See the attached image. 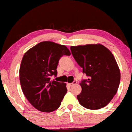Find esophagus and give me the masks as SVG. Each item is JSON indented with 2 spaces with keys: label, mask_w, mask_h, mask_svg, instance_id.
I'll return each instance as SVG.
<instances>
[{
  "label": "esophagus",
  "mask_w": 132,
  "mask_h": 132,
  "mask_svg": "<svg viewBox=\"0 0 132 132\" xmlns=\"http://www.w3.org/2000/svg\"><path fill=\"white\" fill-rule=\"evenodd\" d=\"M76 84H77V81H74L72 83L69 84V85H70V86H73L74 85H76Z\"/></svg>",
  "instance_id": "obj_1"
}]
</instances>
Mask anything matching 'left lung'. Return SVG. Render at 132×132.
Listing matches in <instances>:
<instances>
[{
	"mask_svg": "<svg viewBox=\"0 0 132 132\" xmlns=\"http://www.w3.org/2000/svg\"><path fill=\"white\" fill-rule=\"evenodd\" d=\"M74 58L88 77L80 84L82 91L77 95L81 106L98 110L111 102L118 90L121 74L113 54L100 44L71 46Z\"/></svg>",
	"mask_w": 132,
	"mask_h": 132,
	"instance_id": "obj_1",
	"label": "left lung"
}]
</instances>
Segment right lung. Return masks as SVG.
<instances>
[{
  "label": "right lung",
  "mask_w": 132,
  "mask_h": 132,
  "mask_svg": "<svg viewBox=\"0 0 132 132\" xmlns=\"http://www.w3.org/2000/svg\"><path fill=\"white\" fill-rule=\"evenodd\" d=\"M65 45L45 41L31 48L23 55L20 68L22 92L30 103L42 112L58 109L68 91L66 83L50 81L57 75L61 57L70 55Z\"/></svg>",
  "instance_id": "right-lung-1"
}]
</instances>
